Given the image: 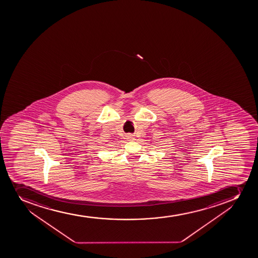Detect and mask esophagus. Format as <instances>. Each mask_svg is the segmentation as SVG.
I'll return each instance as SVG.
<instances>
[{"mask_svg":"<svg viewBox=\"0 0 258 258\" xmlns=\"http://www.w3.org/2000/svg\"><path fill=\"white\" fill-rule=\"evenodd\" d=\"M127 139L130 141H133L136 140V138H135L133 136H131V135H128V136H127Z\"/></svg>","mask_w":258,"mask_h":258,"instance_id":"1","label":"esophagus"}]
</instances>
